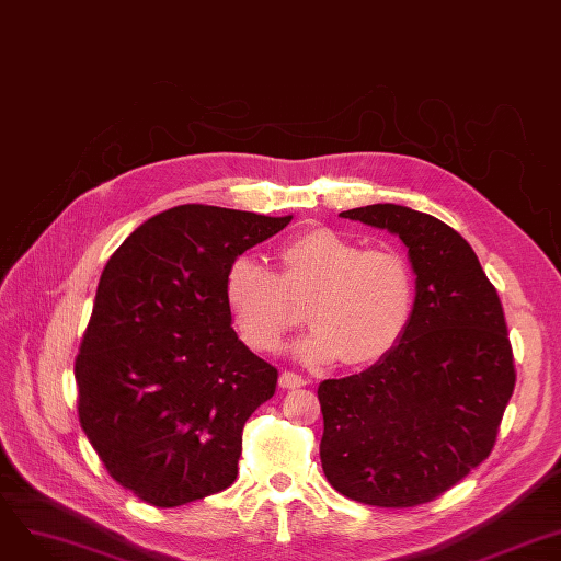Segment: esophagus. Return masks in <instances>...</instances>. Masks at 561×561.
<instances>
[{
	"label": "esophagus",
	"mask_w": 561,
	"mask_h": 561,
	"mask_svg": "<svg viewBox=\"0 0 561 561\" xmlns=\"http://www.w3.org/2000/svg\"><path fill=\"white\" fill-rule=\"evenodd\" d=\"M309 381L302 379L300 375H296V371H282V375H279V386L286 388V390H296V388H302Z\"/></svg>",
	"instance_id": "esophagus-1"
}]
</instances>
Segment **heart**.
<instances>
[{
  "mask_svg": "<svg viewBox=\"0 0 561 561\" xmlns=\"http://www.w3.org/2000/svg\"><path fill=\"white\" fill-rule=\"evenodd\" d=\"M279 275L240 256L226 273V305L240 337L259 354L277 351L307 302L314 328L294 346L309 365L365 367L396 348L413 312V275L396 249H363L335 228H307L279 247Z\"/></svg>",
  "mask_w": 561,
  "mask_h": 561,
  "instance_id": "heart-1",
  "label": "heart"
}]
</instances>
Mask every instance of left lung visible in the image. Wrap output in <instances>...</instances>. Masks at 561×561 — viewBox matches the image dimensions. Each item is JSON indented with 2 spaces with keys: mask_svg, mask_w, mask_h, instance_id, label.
<instances>
[{
  "mask_svg": "<svg viewBox=\"0 0 561 561\" xmlns=\"http://www.w3.org/2000/svg\"><path fill=\"white\" fill-rule=\"evenodd\" d=\"M340 217L402 240L416 298L386 358L319 386L323 473L354 502L419 506L462 481L494 446L515 388L504 309L469 242L437 217L396 203Z\"/></svg>",
  "mask_w": 561,
  "mask_h": 561,
  "instance_id": "left-lung-1",
  "label": "left lung"
}]
</instances>
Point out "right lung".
Listing matches in <instances>:
<instances>
[{
    "mask_svg": "<svg viewBox=\"0 0 561 561\" xmlns=\"http://www.w3.org/2000/svg\"><path fill=\"white\" fill-rule=\"evenodd\" d=\"M294 217L178 205L103 267L76 358L78 416L108 473L173 508L236 481L242 427L277 369L236 335L226 273Z\"/></svg>",
    "mask_w": 561,
    "mask_h": 561,
    "instance_id": "1",
    "label": "right lung"
}]
</instances>
